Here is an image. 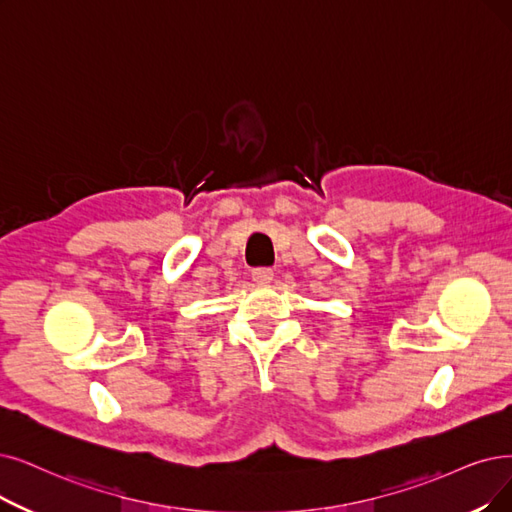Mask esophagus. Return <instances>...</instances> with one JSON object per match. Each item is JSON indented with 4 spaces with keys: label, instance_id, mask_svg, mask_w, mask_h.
I'll use <instances>...</instances> for the list:
<instances>
[{
    "label": "esophagus",
    "instance_id": "obj_1",
    "mask_svg": "<svg viewBox=\"0 0 512 512\" xmlns=\"http://www.w3.org/2000/svg\"><path fill=\"white\" fill-rule=\"evenodd\" d=\"M273 275H275V273H273L271 269H264V267H262V269H254V271H252V279H254L256 283H260V285H267V283H271V281H273Z\"/></svg>",
    "mask_w": 512,
    "mask_h": 512
}]
</instances>
